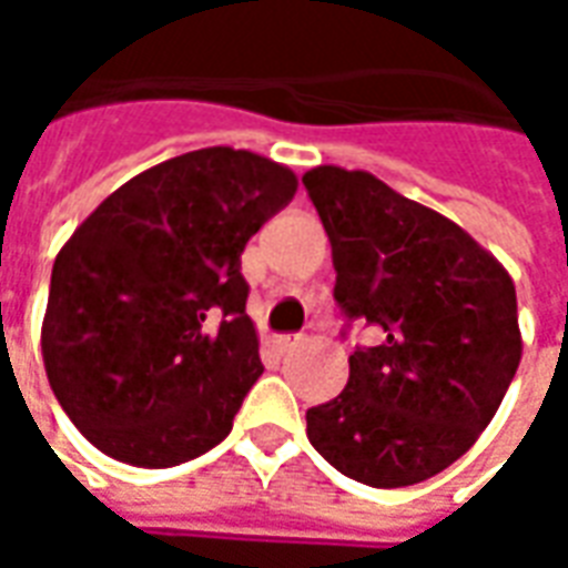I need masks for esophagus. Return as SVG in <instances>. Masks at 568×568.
<instances>
[{"label": "esophagus", "instance_id": "obj_1", "mask_svg": "<svg viewBox=\"0 0 568 568\" xmlns=\"http://www.w3.org/2000/svg\"><path fill=\"white\" fill-rule=\"evenodd\" d=\"M301 334H273L271 337V346L283 356V353H288V349H295V346H301Z\"/></svg>", "mask_w": 568, "mask_h": 568}]
</instances>
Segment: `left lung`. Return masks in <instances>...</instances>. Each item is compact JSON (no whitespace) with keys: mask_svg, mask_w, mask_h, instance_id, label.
<instances>
[{"mask_svg":"<svg viewBox=\"0 0 568 568\" xmlns=\"http://www.w3.org/2000/svg\"><path fill=\"white\" fill-rule=\"evenodd\" d=\"M304 187L332 243L334 301L377 325L344 393L307 410L322 459L368 487H410L487 428L520 365L517 295L459 224L362 170L316 166Z\"/></svg>","mask_w":568,"mask_h":568,"instance_id":"obj_1","label":"left lung"}]
</instances>
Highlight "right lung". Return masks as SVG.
<instances>
[{
    "label": "right lung",
    "mask_w": 568,
    "mask_h": 568,
    "mask_svg": "<svg viewBox=\"0 0 568 568\" xmlns=\"http://www.w3.org/2000/svg\"><path fill=\"white\" fill-rule=\"evenodd\" d=\"M295 191L292 170L252 151H187L133 175L69 236L42 356L97 450L170 468L227 438L264 371L240 255Z\"/></svg>",
    "instance_id": "obj_1"
}]
</instances>
